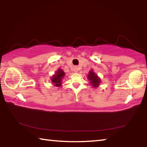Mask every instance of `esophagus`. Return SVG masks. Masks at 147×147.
Returning a JSON list of instances; mask_svg holds the SVG:
<instances>
[{
    "instance_id": "1",
    "label": "esophagus",
    "mask_w": 147,
    "mask_h": 147,
    "mask_svg": "<svg viewBox=\"0 0 147 147\" xmlns=\"http://www.w3.org/2000/svg\"><path fill=\"white\" fill-rule=\"evenodd\" d=\"M79 71V68H78V67H77V66H74V67H73V71L74 72H75V73H77V72H78Z\"/></svg>"
}]
</instances>
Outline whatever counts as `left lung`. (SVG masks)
Returning a JSON list of instances; mask_svg holds the SVG:
<instances>
[{"label": "left lung", "mask_w": 147, "mask_h": 147, "mask_svg": "<svg viewBox=\"0 0 147 147\" xmlns=\"http://www.w3.org/2000/svg\"><path fill=\"white\" fill-rule=\"evenodd\" d=\"M88 79L91 82V85L93 86L94 88L97 87L99 85V83L100 82V79L93 71H90L89 73Z\"/></svg>", "instance_id": "8db88e82"}]
</instances>
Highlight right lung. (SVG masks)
Returning a JSON list of instances; mask_svg holds the SVG:
<instances>
[{
	"label": "right lung",
	"instance_id": "1",
	"mask_svg": "<svg viewBox=\"0 0 147 147\" xmlns=\"http://www.w3.org/2000/svg\"><path fill=\"white\" fill-rule=\"evenodd\" d=\"M65 76V73L61 70V69H58L57 73L53 76V78H52V82L54 84V85L57 87H59L61 86V81L62 79Z\"/></svg>",
	"mask_w": 147,
	"mask_h": 147
}]
</instances>
